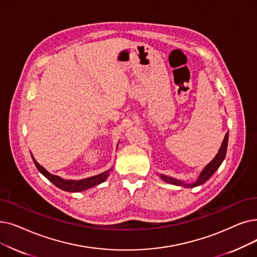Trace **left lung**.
Wrapping results in <instances>:
<instances>
[{"mask_svg":"<svg viewBox=\"0 0 257 257\" xmlns=\"http://www.w3.org/2000/svg\"><path fill=\"white\" fill-rule=\"evenodd\" d=\"M228 140H229V132L226 133L225 139H224V141H222L221 146H220L217 154L215 155V158L205 167L202 172H200V174L197 177L196 182H194L192 184H186V183H184L180 180H176V178L169 177V176L164 175V174H160V177L166 183H169V184L176 185V186H183V187H186V188H193V187H196V186H199V185H203L204 183H206L209 180V178L212 176V174H213L219 168V166L221 165V163L224 162V160L226 158V153H227Z\"/></svg>","mask_w":257,"mask_h":257,"instance_id":"obj_1","label":"left lung"}]
</instances>
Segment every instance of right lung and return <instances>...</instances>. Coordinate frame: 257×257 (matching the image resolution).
Wrapping results in <instances>:
<instances>
[{
    "mask_svg": "<svg viewBox=\"0 0 257 257\" xmlns=\"http://www.w3.org/2000/svg\"><path fill=\"white\" fill-rule=\"evenodd\" d=\"M31 158L33 160V163H35L36 167L38 170L45 176L47 180H49L53 185L57 186L58 188L62 189V190L68 191V192H81L84 190H87L89 188H92L96 185H99L101 183L105 182L107 180V177L109 176L110 171H112V169L107 170L103 173H99L97 175L91 176V177H87L84 178V180L80 181H72V180H64V178L58 176V175H53L49 173L43 166H41L36 160L33 158V155L31 154Z\"/></svg>",
    "mask_w": 257,
    "mask_h": 257,
    "instance_id": "1",
    "label": "right lung"
}]
</instances>
